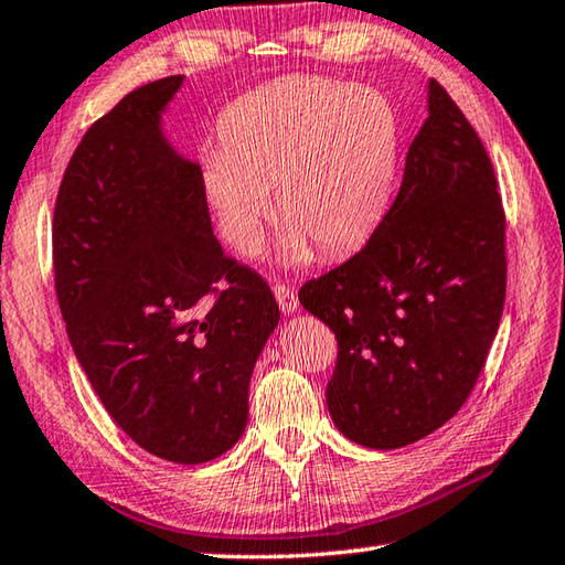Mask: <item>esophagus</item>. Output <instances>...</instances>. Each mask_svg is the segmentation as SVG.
Instances as JSON below:
<instances>
[{"mask_svg":"<svg viewBox=\"0 0 565 565\" xmlns=\"http://www.w3.org/2000/svg\"><path fill=\"white\" fill-rule=\"evenodd\" d=\"M273 295H275V299H278V307H280V311H282L285 317H292L295 311L299 309L297 292L292 290L290 285H285V282H275V285H273Z\"/></svg>","mask_w":565,"mask_h":565,"instance_id":"obj_1","label":"esophagus"}]
</instances>
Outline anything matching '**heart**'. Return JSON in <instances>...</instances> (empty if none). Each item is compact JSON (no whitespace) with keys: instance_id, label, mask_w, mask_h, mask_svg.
Here are the masks:
<instances>
[{"instance_id":"obj_1","label":"heart","mask_w":565,"mask_h":565,"mask_svg":"<svg viewBox=\"0 0 565 565\" xmlns=\"http://www.w3.org/2000/svg\"><path fill=\"white\" fill-rule=\"evenodd\" d=\"M203 157V193L234 254L256 256L275 210L278 258L341 256L377 227L398 169V120L372 86L285 79L239 98Z\"/></svg>"}]
</instances>
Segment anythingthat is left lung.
<instances>
[{
  "label": "left lung",
  "instance_id": "obj_1",
  "mask_svg": "<svg viewBox=\"0 0 565 565\" xmlns=\"http://www.w3.org/2000/svg\"><path fill=\"white\" fill-rule=\"evenodd\" d=\"M505 268L493 164L430 79L394 205L365 248L299 290L338 338L326 404L348 440L396 449L455 416L498 333Z\"/></svg>",
  "mask_w": 565,
  "mask_h": 565
}]
</instances>
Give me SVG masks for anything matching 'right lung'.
I'll use <instances>...</instances> for the list:
<instances>
[{"mask_svg": "<svg viewBox=\"0 0 565 565\" xmlns=\"http://www.w3.org/2000/svg\"><path fill=\"white\" fill-rule=\"evenodd\" d=\"M181 86L145 84L86 130L57 193L53 260L72 350L108 416L149 455L203 463L244 435L280 311L224 256L203 171L164 132Z\"/></svg>", "mask_w": 565, "mask_h": 565, "instance_id": "1", "label": "right lung"}]
</instances>
